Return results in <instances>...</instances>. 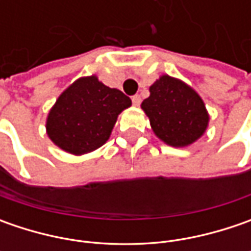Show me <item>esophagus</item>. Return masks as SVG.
<instances>
[{"instance_id":"34e87169","label":"esophagus","mask_w":251,"mask_h":251,"mask_svg":"<svg viewBox=\"0 0 251 251\" xmlns=\"http://www.w3.org/2000/svg\"><path fill=\"white\" fill-rule=\"evenodd\" d=\"M131 100H132V104H134V106H140V104H141V96H140V95H134V96L131 98Z\"/></svg>"}]
</instances>
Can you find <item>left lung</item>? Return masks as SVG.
Instances as JSON below:
<instances>
[{"label": "left lung", "mask_w": 251, "mask_h": 251, "mask_svg": "<svg viewBox=\"0 0 251 251\" xmlns=\"http://www.w3.org/2000/svg\"><path fill=\"white\" fill-rule=\"evenodd\" d=\"M153 134L169 147L184 148L208 128L209 114L196 89L168 74L150 86V98L141 103Z\"/></svg>", "instance_id": "1"}]
</instances>
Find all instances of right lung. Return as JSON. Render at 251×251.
<instances>
[{"instance_id": "1", "label": "right lung", "mask_w": 251, "mask_h": 251, "mask_svg": "<svg viewBox=\"0 0 251 251\" xmlns=\"http://www.w3.org/2000/svg\"><path fill=\"white\" fill-rule=\"evenodd\" d=\"M130 106L128 96L96 75L81 76L57 98L46 119V132L60 150L81 156L107 142L119 114Z\"/></svg>"}]
</instances>
